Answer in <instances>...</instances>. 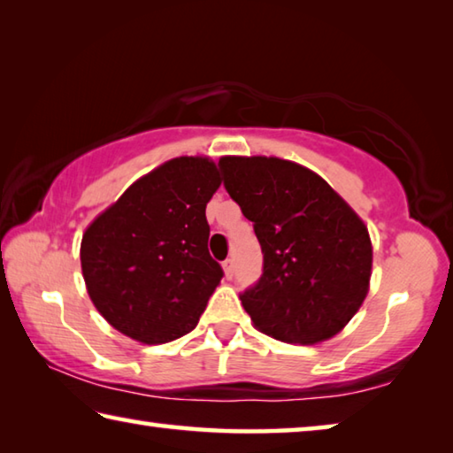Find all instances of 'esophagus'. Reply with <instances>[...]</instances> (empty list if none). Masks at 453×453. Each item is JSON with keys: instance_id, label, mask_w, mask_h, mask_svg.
<instances>
[{"instance_id": "obj_1", "label": "esophagus", "mask_w": 453, "mask_h": 453, "mask_svg": "<svg viewBox=\"0 0 453 453\" xmlns=\"http://www.w3.org/2000/svg\"><path fill=\"white\" fill-rule=\"evenodd\" d=\"M224 272H226V278H227V280L234 278L235 267H234V259H232V257H227L226 262H224Z\"/></svg>"}]
</instances>
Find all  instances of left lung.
Wrapping results in <instances>:
<instances>
[{"instance_id": "8db88e82", "label": "left lung", "mask_w": 453, "mask_h": 453, "mask_svg": "<svg viewBox=\"0 0 453 453\" xmlns=\"http://www.w3.org/2000/svg\"><path fill=\"white\" fill-rule=\"evenodd\" d=\"M219 167L262 245V278L240 296L254 326L300 346L334 337L370 288L372 242L364 221L300 164L226 156Z\"/></svg>"}]
</instances>
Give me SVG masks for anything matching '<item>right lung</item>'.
Here are the masks:
<instances>
[{"instance_id":"right-lung-1","label":"right lung","mask_w":453,"mask_h":453,"mask_svg":"<svg viewBox=\"0 0 453 453\" xmlns=\"http://www.w3.org/2000/svg\"><path fill=\"white\" fill-rule=\"evenodd\" d=\"M219 183L210 157H175L91 221L80 250L83 280L118 332L153 346L197 326L224 278L210 256L205 219Z\"/></svg>"}]
</instances>
